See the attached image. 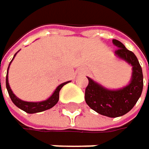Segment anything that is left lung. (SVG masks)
<instances>
[{
    "label": "left lung",
    "instance_id": "left-lung-1",
    "mask_svg": "<svg viewBox=\"0 0 149 149\" xmlns=\"http://www.w3.org/2000/svg\"><path fill=\"white\" fill-rule=\"evenodd\" d=\"M112 43L118 47L115 55L132 66L130 83L121 89L109 90L87 77L89 83L85 89L84 98L88 106L96 112L116 118L128 113L137 103L143 90V74L135 54L117 39H113Z\"/></svg>",
    "mask_w": 149,
    "mask_h": 149
}]
</instances>
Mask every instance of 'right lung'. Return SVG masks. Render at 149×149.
<instances>
[{
	"label": "right lung",
	"mask_w": 149,
	"mask_h": 149,
	"mask_svg": "<svg viewBox=\"0 0 149 149\" xmlns=\"http://www.w3.org/2000/svg\"><path fill=\"white\" fill-rule=\"evenodd\" d=\"M16 54L14 55V56H16ZM14 56H13V58H14ZM13 58H12V60H13ZM11 61H10V63H11ZM9 67H10V65H9ZM9 67H8V70H9ZM68 83H69V81L58 85L56 87V89L55 90V92L53 93V94L51 95L48 99H47L46 101L38 102H25V101H22V100L19 99L18 97L12 93L10 87L9 85L8 73L6 75V88H7V91L9 93V95L10 97L12 102L14 103L18 108L26 111L27 113H36V112L44 111H47L48 109H51L52 107H54L59 100V92H60V90H61V88Z\"/></svg>",
	"instance_id": "obj_1"
}]
</instances>
